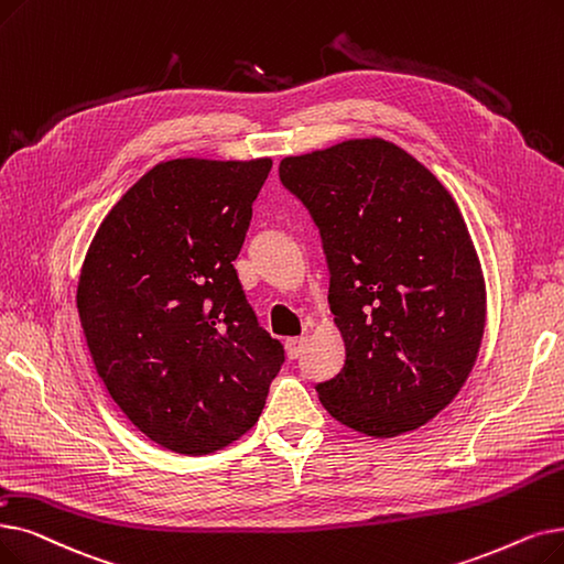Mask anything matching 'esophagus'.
Returning a JSON list of instances; mask_svg holds the SVG:
<instances>
[{
    "instance_id": "34e87169",
    "label": "esophagus",
    "mask_w": 564,
    "mask_h": 564,
    "mask_svg": "<svg viewBox=\"0 0 564 564\" xmlns=\"http://www.w3.org/2000/svg\"><path fill=\"white\" fill-rule=\"evenodd\" d=\"M304 346H306V338H304V336L288 338V340H285V355H288V359H297V357H302Z\"/></svg>"
}]
</instances>
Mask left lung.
<instances>
[{"label": "left lung", "mask_w": 564, "mask_h": 564, "mask_svg": "<svg viewBox=\"0 0 564 564\" xmlns=\"http://www.w3.org/2000/svg\"><path fill=\"white\" fill-rule=\"evenodd\" d=\"M281 184L321 230L346 364L315 391L334 420L391 437L433 420L468 380L486 292L463 216L394 142L288 156Z\"/></svg>", "instance_id": "obj_1"}]
</instances>
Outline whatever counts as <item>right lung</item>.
Here are the masks:
<instances>
[{
	"label": "right lung",
	"mask_w": 564,
	"mask_h": 564,
	"mask_svg": "<svg viewBox=\"0 0 564 564\" xmlns=\"http://www.w3.org/2000/svg\"><path fill=\"white\" fill-rule=\"evenodd\" d=\"M269 170L272 159L159 163L85 258L78 313L96 373L170 452L200 456L241 437L285 361L232 264Z\"/></svg>",
	"instance_id": "obj_1"
}]
</instances>
